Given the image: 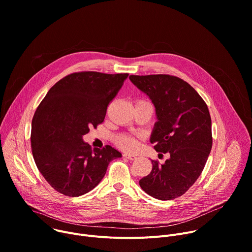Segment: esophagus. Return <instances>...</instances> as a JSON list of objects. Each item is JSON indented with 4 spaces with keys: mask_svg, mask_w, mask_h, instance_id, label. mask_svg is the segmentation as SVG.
Listing matches in <instances>:
<instances>
[{
    "mask_svg": "<svg viewBox=\"0 0 252 252\" xmlns=\"http://www.w3.org/2000/svg\"><path fill=\"white\" fill-rule=\"evenodd\" d=\"M124 157H125L126 158L129 159V160H134V159L136 158L135 156H133V155H128V154H124Z\"/></svg>",
    "mask_w": 252,
    "mask_h": 252,
    "instance_id": "obj_1",
    "label": "esophagus"
}]
</instances>
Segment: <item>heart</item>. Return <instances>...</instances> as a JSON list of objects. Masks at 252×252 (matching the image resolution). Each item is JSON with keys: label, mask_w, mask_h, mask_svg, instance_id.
<instances>
[{"label": "heart", "mask_w": 252, "mask_h": 252, "mask_svg": "<svg viewBox=\"0 0 252 252\" xmlns=\"http://www.w3.org/2000/svg\"><path fill=\"white\" fill-rule=\"evenodd\" d=\"M142 104H151V103L148 100L141 99V98H138L135 100V105H142ZM115 142L116 145L122 150L126 152H132L136 148L137 139L132 135L122 133L115 137Z\"/></svg>", "instance_id": "b5f03b06"}]
</instances>
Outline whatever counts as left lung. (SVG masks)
Here are the masks:
<instances>
[{
    "mask_svg": "<svg viewBox=\"0 0 252 252\" xmlns=\"http://www.w3.org/2000/svg\"><path fill=\"white\" fill-rule=\"evenodd\" d=\"M156 106L158 122L151 142L169 158L152 160L151 173L139 181L151 196L170 200L185 194L202 172L212 147L211 119L198 93L187 82L170 75L129 76Z\"/></svg>",
    "mask_w": 252,
    "mask_h": 252,
    "instance_id": "left-lung-1",
    "label": "left lung"
}]
</instances>
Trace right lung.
Returning a JSON list of instances; mask_svg holds the SVG:
<instances>
[{"label": "right lung", "mask_w": 252, "mask_h": 252, "mask_svg": "<svg viewBox=\"0 0 252 252\" xmlns=\"http://www.w3.org/2000/svg\"><path fill=\"white\" fill-rule=\"evenodd\" d=\"M128 74L78 71L55 84L32 121L31 147L40 172L58 192L76 197L94 189L122 154L111 146L92 150L83 135L104 120Z\"/></svg>", "instance_id": "add662e5"}]
</instances>
